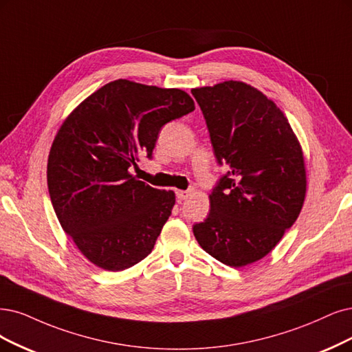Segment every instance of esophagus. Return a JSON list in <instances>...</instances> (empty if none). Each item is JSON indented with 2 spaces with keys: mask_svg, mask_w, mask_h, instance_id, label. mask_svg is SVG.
<instances>
[{
  "mask_svg": "<svg viewBox=\"0 0 352 352\" xmlns=\"http://www.w3.org/2000/svg\"><path fill=\"white\" fill-rule=\"evenodd\" d=\"M191 192H192V190H186V191L184 190H177L175 196H177L178 200H186L191 196Z\"/></svg>",
  "mask_w": 352,
  "mask_h": 352,
  "instance_id": "34e87169",
  "label": "esophagus"
}]
</instances>
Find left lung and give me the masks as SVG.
I'll return each instance as SVG.
<instances>
[{"instance_id":"8db88e82","label":"left lung","mask_w":352,"mask_h":352,"mask_svg":"<svg viewBox=\"0 0 352 352\" xmlns=\"http://www.w3.org/2000/svg\"><path fill=\"white\" fill-rule=\"evenodd\" d=\"M228 173L210 194V213L192 226L201 248L229 267L264 258L300 214L305 158L293 129L261 91L225 81L191 89Z\"/></svg>"}]
</instances>
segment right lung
<instances>
[{"mask_svg":"<svg viewBox=\"0 0 352 352\" xmlns=\"http://www.w3.org/2000/svg\"><path fill=\"white\" fill-rule=\"evenodd\" d=\"M194 110L178 88L116 80L63 122L47 160V188L65 233L94 265L122 271L146 258L171 216L174 191L129 169L152 158L160 130Z\"/></svg>","mask_w":352,"mask_h":352,"instance_id":"1","label":"right lung"}]
</instances>
